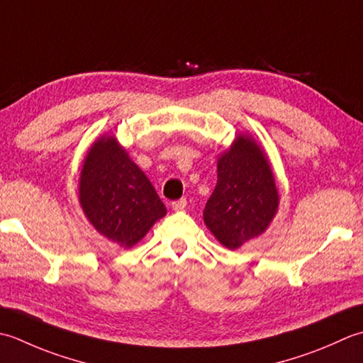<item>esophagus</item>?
I'll return each instance as SVG.
<instances>
[{
    "mask_svg": "<svg viewBox=\"0 0 363 363\" xmlns=\"http://www.w3.org/2000/svg\"><path fill=\"white\" fill-rule=\"evenodd\" d=\"M186 199L184 197H182V199H179V201H175V202H172V208L175 210V211H182V210H184L186 208Z\"/></svg>",
    "mask_w": 363,
    "mask_h": 363,
    "instance_id": "esophagus-1",
    "label": "esophagus"
}]
</instances>
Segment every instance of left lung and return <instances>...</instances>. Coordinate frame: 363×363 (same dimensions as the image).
Segmentation results:
<instances>
[{
    "label": "left lung",
    "mask_w": 363,
    "mask_h": 363,
    "mask_svg": "<svg viewBox=\"0 0 363 363\" xmlns=\"http://www.w3.org/2000/svg\"><path fill=\"white\" fill-rule=\"evenodd\" d=\"M279 194L264 153L252 138L238 136L218 161V183L203 220L219 242L238 249L264 232L274 218Z\"/></svg>",
    "instance_id": "left-lung-1"
}]
</instances>
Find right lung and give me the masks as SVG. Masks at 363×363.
<instances>
[{
    "mask_svg": "<svg viewBox=\"0 0 363 363\" xmlns=\"http://www.w3.org/2000/svg\"><path fill=\"white\" fill-rule=\"evenodd\" d=\"M79 202L87 219L108 240L131 247L166 214L153 184L114 138H101L86 157Z\"/></svg>",
    "mask_w": 363,
    "mask_h": 363,
    "instance_id": "obj_1",
    "label": "right lung"
}]
</instances>
